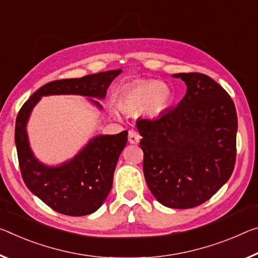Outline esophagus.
<instances>
[{"label":"esophagus","mask_w":258,"mask_h":258,"mask_svg":"<svg viewBox=\"0 0 258 258\" xmlns=\"http://www.w3.org/2000/svg\"><path fill=\"white\" fill-rule=\"evenodd\" d=\"M139 140H140V136L134 130H131L128 132V142L132 145H137Z\"/></svg>","instance_id":"obj_1"}]
</instances>
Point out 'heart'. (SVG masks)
<instances>
[{
  "mask_svg": "<svg viewBox=\"0 0 258 258\" xmlns=\"http://www.w3.org/2000/svg\"><path fill=\"white\" fill-rule=\"evenodd\" d=\"M172 93L166 85L157 80L140 81L125 88L118 96V107L126 112L146 110L150 116H158L169 107Z\"/></svg>",
  "mask_w": 258,
  "mask_h": 258,
  "instance_id": "heart-1",
  "label": "heart"
}]
</instances>
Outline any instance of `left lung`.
I'll list each match as a JSON object with an SVG mask.
<instances>
[{
    "mask_svg": "<svg viewBox=\"0 0 258 258\" xmlns=\"http://www.w3.org/2000/svg\"><path fill=\"white\" fill-rule=\"evenodd\" d=\"M187 91L157 119H139L147 185L159 203L189 209L208 201L234 170L238 117L227 92L202 73H177Z\"/></svg>",
    "mask_w": 258,
    "mask_h": 258,
    "instance_id": "left-lung-1",
    "label": "left lung"
}]
</instances>
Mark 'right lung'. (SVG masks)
Masks as SVG:
<instances>
[{"label":"right lung","instance_id":"obj_1","mask_svg":"<svg viewBox=\"0 0 258 258\" xmlns=\"http://www.w3.org/2000/svg\"><path fill=\"white\" fill-rule=\"evenodd\" d=\"M121 70L88 75L75 79L55 80L39 88L28 99L16 119L15 142L20 172L32 193L48 207L68 216H86L104 203L112 187V179L119 155L127 142V131L92 138L73 158L51 166L40 162L31 149L27 122L31 112L42 96L80 95L100 110L99 101L107 95L110 84Z\"/></svg>","mask_w":258,"mask_h":258}]
</instances>
